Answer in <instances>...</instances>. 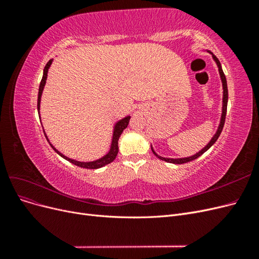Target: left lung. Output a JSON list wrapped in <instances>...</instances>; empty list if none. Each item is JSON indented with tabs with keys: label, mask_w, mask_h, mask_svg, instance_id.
<instances>
[{
	"label": "left lung",
	"mask_w": 259,
	"mask_h": 259,
	"mask_svg": "<svg viewBox=\"0 0 259 259\" xmlns=\"http://www.w3.org/2000/svg\"><path fill=\"white\" fill-rule=\"evenodd\" d=\"M209 54H211V56H213V59L215 60V62H216V65H217V67H218V71H219V75H221V79H222V83H223V109H222V117H221V122H219V125H218V128H217V132L215 133V135L211 137V139H210V142L202 149V150H200L199 152H197L195 154H193V155H191V156H188V158H179V159H170V158H163V156H161V155H159L158 153H156L154 150H153V148H152V146H151V150H152V152H153V154L155 155V156H158V158L160 159V160H162V161H165V162H168V163H174V164H184V163H187V162H190V161H193V160H195V159H198L199 156H201L203 153H204L205 151H207L208 149L213 146L215 143H216V140L218 139V137H219V135H221V133H222V131H223V128H224V124H225V120H226V113H227V104H228V88H227V80H226V76H225V73H224V71H223V69H222V65H221V62H219V60L217 59V57L215 56V55L211 53V52H209V51H207Z\"/></svg>",
	"instance_id": "obj_1"
}]
</instances>
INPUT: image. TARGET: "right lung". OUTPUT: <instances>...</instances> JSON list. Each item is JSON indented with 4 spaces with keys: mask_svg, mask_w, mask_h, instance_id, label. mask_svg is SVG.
<instances>
[{
    "mask_svg": "<svg viewBox=\"0 0 259 259\" xmlns=\"http://www.w3.org/2000/svg\"><path fill=\"white\" fill-rule=\"evenodd\" d=\"M53 62V59H51L48 64H46L45 68H44V71H43V77L41 80V83H40V88H38V95H37V111H38V116H40V105H41V96H42V93H43V90H44V86H45V83H46V79H48V72H49V69L52 65ZM41 117V116H40ZM130 119L131 116L127 115L123 117L122 120L117 121L114 125V128H113V135H112V142H111V147H110V150L108 151L107 154H105L103 158H100L98 160H95V161H91V162H80V161H76V160H73V159H70L68 158V156L64 155L61 152H59L56 148H55L51 142L49 140L48 136H46L45 134V137L46 139H48V142L50 143L51 147L54 149L55 151H56L61 158H64L65 160L71 162L72 164H74V165H77L80 167H83V168H90V169H96V168H100L103 167L105 165H107V164L111 163L112 161H114V159L116 158L117 155V152H119V145H117V143H119V138L121 136V134L123 133V131L127 127V125L130 123ZM44 131V130H43Z\"/></svg>",
    "mask_w": 259,
    "mask_h": 259,
    "instance_id": "add662e5",
    "label": "right lung"
}]
</instances>
